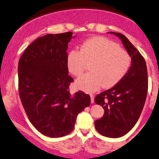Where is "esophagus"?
Returning <instances> with one entry per match:
<instances>
[{
  "instance_id": "1",
  "label": "esophagus",
  "mask_w": 159,
  "mask_h": 159,
  "mask_svg": "<svg viewBox=\"0 0 159 159\" xmlns=\"http://www.w3.org/2000/svg\"><path fill=\"white\" fill-rule=\"evenodd\" d=\"M90 98H91V103H94V95H93V94H90Z\"/></svg>"
}]
</instances>
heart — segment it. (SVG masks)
I'll list each match as a JSON object with an SVG mask.
<instances>
[{"instance_id": "obj_1", "label": "heart", "mask_w": 159, "mask_h": 159, "mask_svg": "<svg viewBox=\"0 0 159 159\" xmlns=\"http://www.w3.org/2000/svg\"><path fill=\"white\" fill-rule=\"evenodd\" d=\"M91 72L76 79L77 89L92 92L116 85L129 70L131 58L128 53L111 40L103 37H94L86 40L81 50H73L68 53L67 65L69 72L75 76L84 71L86 63H90Z\"/></svg>"}]
</instances>
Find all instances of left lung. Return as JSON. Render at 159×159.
Wrapping results in <instances>:
<instances>
[{"label":"left lung","mask_w":159,"mask_h":159,"mask_svg":"<svg viewBox=\"0 0 159 159\" xmlns=\"http://www.w3.org/2000/svg\"><path fill=\"white\" fill-rule=\"evenodd\" d=\"M108 33L121 40L131 57V65L118 84L96 96L94 102L103 106L104 114L94 126L101 135L119 138L133 128L142 113L148 93V71L144 58L125 36Z\"/></svg>","instance_id":"8db88e82"}]
</instances>
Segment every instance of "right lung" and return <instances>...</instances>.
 <instances>
[{"label":"right lung","mask_w":159,"mask_h":159,"mask_svg":"<svg viewBox=\"0 0 159 159\" xmlns=\"http://www.w3.org/2000/svg\"><path fill=\"white\" fill-rule=\"evenodd\" d=\"M73 32L46 34L25 49L18 63L19 93L25 113L41 134L52 138L69 134L78 114L90 105L89 94H70L68 43Z\"/></svg>","instance_id":"obj_1"}]
</instances>
